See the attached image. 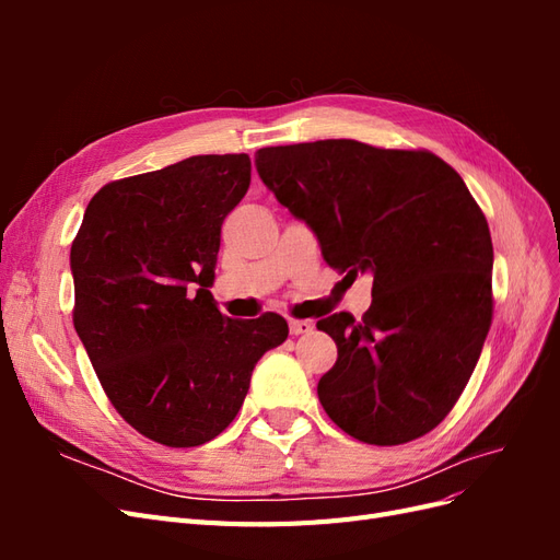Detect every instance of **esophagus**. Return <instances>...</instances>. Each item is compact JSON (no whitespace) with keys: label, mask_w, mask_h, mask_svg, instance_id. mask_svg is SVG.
<instances>
[{"label":"esophagus","mask_w":560,"mask_h":560,"mask_svg":"<svg viewBox=\"0 0 560 560\" xmlns=\"http://www.w3.org/2000/svg\"><path fill=\"white\" fill-rule=\"evenodd\" d=\"M315 329V325L311 319H290V334L292 336H301V334H311Z\"/></svg>","instance_id":"34e87169"}]
</instances>
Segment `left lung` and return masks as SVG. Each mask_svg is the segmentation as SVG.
<instances>
[{
  "instance_id": "1",
  "label": "left lung",
  "mask_w": 560,
  "mask_h": 560,
  "mask_svg": "<svg viewBox=\"0 0 560 560\" xmlns=\"http://www.w3.org/2000/svg\"><path fill=\"white\" fill-rule=\"evenodd\" d=\"M254 165L331 268L374 276L362 322H317L338 348L317 383L327 416L364 444L428 434L463 395L493 319V243L463 177L432 151L358 140L264 147Z\"/></svg>"
}]
</instances>
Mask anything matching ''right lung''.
Wrapping results in <instances>:
<instances>
[{
	"instance_id": "right-lung-1",
	"label": "right lung",
	"mask_w": 560,
	"mask_h": 560,
	"mask_svg": "<svg viewBox=\"0 0 560 560\" xmlns=\"http://www.w3.org/2000/svg\"><path fill=\"white\" fill-rule=\"evenodd\" d=\"M247 154L191 156L100 189L72 243L74 329L121 418L191 448L238 416L252 369L290 327L219 313L222 222L249 189Z\"/></svg>"
}]
</instances>
